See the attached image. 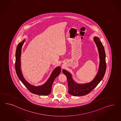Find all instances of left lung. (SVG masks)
I'll return each mask as SVG.
<instances>
[{
	"mask_svg": "<svg viewBox=\"0 0 121 121\" xmlns=\"http://www.w3.org/2000/svg\"><path fill=\"white\" fill-rule=\"evenodd\" d=\"M94 40L96 44L99 53L100 63L99 69L96 77L93 80L88 83L78 84L72 80L71 74L65 70L63 73L67 77L68 86V93L74 96H84L90 92L96 86L104 77L106 70L105 53L104 47L99 39L97 37L94 38Z\"/></svg>",
	"mask_w": 121,
	"mask_h": 121,
	"instance_id": "obj_1",
	"label": "left lung"
}]
</instances>
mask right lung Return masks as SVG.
<instances>
[{"instance_id":"right-lung-1","label":"right lung","mask_w":121,"mask_h":121,"mask_svg":"<svg viewBox=\"0 0 121 121\" xmlns=\"http://www.w3.org/2000/svg\"><path fill=\"white\" fill-rule=\"evenodd\" d=\"M25 40L23 41L22 42L19 43L17 47L16 51V60L15 63L16 72L20 80L21 81L22 83L23 84L28 90L31 93L37 94L47 96L49 95L51 92V88L53 81L57 76L59 75L60 72V68L57 67L53 71L51 74L48 80L47 81L46 83L43 85L39 86H31L28 83L23 77L21 70V60L20 57L21 55V50Z\"/></svg>"}]
</instances>
